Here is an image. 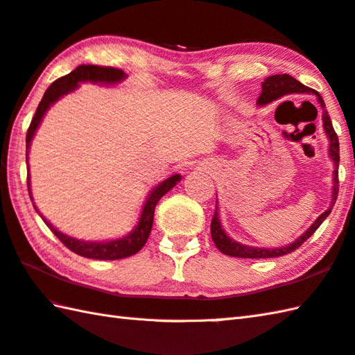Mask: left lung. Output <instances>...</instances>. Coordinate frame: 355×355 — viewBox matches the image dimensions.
<instances>
[{
    "label": "left lung",
    "instance_id": "obj_1",
    "mask_svg": "<svg viewBox=\"0 0 355 355\" xmlns=\"http://www.w3.org/2000/svg\"><path fill=\"white\" fill-rule=\"evenodd\" d=\"M312 94L317 96L318 103L323 109V128L326 135L329 138V157L332 162L336 164V171H334V187H332V201L331 206L328 207V211H324L320 217H318L312 226L304 232L302 237H298L295 241L291 243L288 246L283 248H274V249H265V248H252V246H246L241 245V243L235 241L232 239H229L226 232L221 227L220 218H218V206H215V214L211 221V235H212V241L215 243V246L218 248L220 252H223L226 255L231 257H240V259H272V257H280V255H286L289 252L295 251L297 248H300L304 241H306L312 234H314L318 226H320L324 218L328 217L331 214L332 206L336 205V200L338 196V162H340V148H338V137L336 134L334 128H332L331 118L328 115V110L324 107V101L320 96V94L317 90L306 87L304 85H302L300 81H297L294 76H291L288 73H282V75H270L268 78L261 83V94L257 100V104L259 106H266V104L272 103L275 100L282 98L284 95L289 94Z\"/></svg>",
    "mask_w": 355,
    "mask_h": 355
}]
</instances>
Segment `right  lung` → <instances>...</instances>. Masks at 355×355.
Wrapping results in <instances>:
<instances>
[{
    "mask_svg": "<svg viewBox=\"0 0 355 355\" xmlns=\"http://www.w3.org/2000/svg\"><path fill=\"white\" fill-rule=\"evenodd\" d=\"M126 78V73H124L121 69H115V67H104V66H92V64H81L72 71L71 73H67L61 78L55 80L49 89L44 92L43 100L40 101L37 112H35L31 126L27 129V135H26V162H27V154H29V148H31V141L37 132L41 120H43L44 114L47 112V109L52 106L55 101H58L62 95H66L69 92H72L76 87H78L80 83L83 81H90V83H100V85H116L121 80ZM180 180H182V175H175L169 177L168 180H164L163 183H159L155 186L154 189L150 191L148 200H146L144 207L140 215V220H138V225L135 226L134 231L128 234L126 237L123 239H116V240H110V241H83V240H76L69 237V235L62 234L57 231L49 221L41 215V218L44 220V223L47 227L57 235V237L61 240L62 245L66 248L71 249L72 252L78 254L81 257H86V259H94V260H120V259H126V257H130L137 254L140 249L146 245V241L149 239L152 223H154V212H155V206L166 192H169L173 186H175ZM27 189H29V196L32 200V192H31V177L27 173ZM35 207V205H33ZM37 209V207H35ZM38 212V209H37Z\"/></svg>",
    "mask_w": 355,
    "mask_h": 355,
    "instance_id": "add662e5",
    "label": "right lung"
}]
</instances>
